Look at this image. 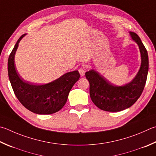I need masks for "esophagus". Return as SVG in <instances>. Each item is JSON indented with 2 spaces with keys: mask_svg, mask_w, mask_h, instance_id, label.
<instances>
[{
  "mask_svg": "<svg viewBox=\"0 0 156 156\" xmlns=\"http://www.w3.org/2000/svg\"><path fill=\"white\" fill-rule=\"evenodd\" d=\"M78 72L80 73L81 76H84V74H85V69H84V67H80V68H79Z\"/></svg>",
  "mask_w": 156,
  "mask_h": 156,
  "instance_id": "obj_1",
  "label": "esophagus"
}]
</instances>
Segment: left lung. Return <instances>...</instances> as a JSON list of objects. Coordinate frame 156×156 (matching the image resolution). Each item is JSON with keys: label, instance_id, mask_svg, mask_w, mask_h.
<instances>
[{"label": "left lung", "instance_id": "1", "mask_svg": "<svg viewBox=\"0 0 156 156\" xmlns=\"http://www.w3.org/2000/svg\"><path fill=\"white\" fill-rule=\"evenodd\" d=\"M139 47L141 56L140 69L135 78L123 86L113 85L96 71L85 73L89 82L90 99L99 108L108 112H119L128 108L137 101L145 87L149 69L148 54L136 33L129 32Z\"/></svg>", "mask_w": 156, "mask_h": 156}]
</instances>
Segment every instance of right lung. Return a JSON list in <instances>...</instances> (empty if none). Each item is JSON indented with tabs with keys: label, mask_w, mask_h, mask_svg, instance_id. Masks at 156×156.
I'll return each mask as SVG.
<instances>
[{
	"label": "right lung",
	"mask_w": 156,
	"mask_h": 156,
	"mask_svg": "<svg viewBox=\"0 0 156 156\" xmlns=\"http://www.w3.org/2000/svg\"><path fill=\"white\" fill-rule=\"evenodd\" d=\"M22 35L11 51L8 59V75L14 93L22 105L39 115H50L58 112L66 104L69 93L80 78L78 70L65 73L48 84L36 85L24 81L16 68L15 54Z\"/></svg>",
	"instance_id": "right-lung-1"
}]
</instances>
